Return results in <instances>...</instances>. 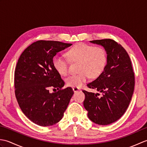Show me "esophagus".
Listing matches in <instances>:
<instances>
[{"label": "esophagus", "instance_id": "1", "mask_svg": "<svg viewBox=\"0 0 147 147\" xmlns=\"http://www.w3.org/2000/svg\"><path fill=\"white\" fill-rule=\"evenodd\" d=\"M73 92H74V93H76V92H78L80 90V88H75V87H74V88H73Z\"/></svg>", "mask_w": 147, "mask_h": 147}]
</instances>
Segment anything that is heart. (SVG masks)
Segmentation results:
<instances>
[{"instance_id": "b5f03b06", "label": "heart", "mask_w": 147, "mask_h": 147, "mask_svg": "<svg viewBox=\"0 0 147 147\" xmlns=\"http://www.w3.org/2000/svg\"><path fill=\"white\" fill-rule=\"evenodd\" d=\"M68 59L72 62H79V74L69 76L65 83L70 87L81 88L92 78L98 77L107 64V55L101 47H93L84 43H78L67 52ZM53 65L62 76L66 75L69 70V61L64 56L57 55L53 59Z\"/></svg>"}]
</instances>
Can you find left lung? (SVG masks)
I'll return each mask as SVG.
<instances>
[{"label":"left lung","instance_id":"left-lung-1","mask_svg":"<svg viewBox=\"0 0 147 147\" xmlns=\"http://www.w3.org/2000/svg\"><path fill=\"white\" fill-rule=\"evenodd\" d=\"M90 43L102 46L107 55V64L97 78L87 86L102 93L83 90L84 107L88 117L99 125H108L118 120L129 106L135 87V74L126 50L111 39L96 40Z\"/></svg>","mask_w":147,"mask_h":147}]
</instances>
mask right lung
<instances>
[{
  "label": "right lung",
  "instance_id": "add662e5",
  "mask_svg": "<svg viewBox=\"0 0 147 147\" xmlns=\"http://www.w3.org/2000/svg\"><path fill=\"white\" fill-rule=\"evenodd\" d=\"M71 43L39 40L22 53L14 72L15 95L24 114L41 126L57 123L64 115L74 92L62 89L64 82L53 65V58ZM57 92L50 93V88Z\"/></svg>",
  "mask_w": 147,
  "mask_h": 147
}]
</instances>
